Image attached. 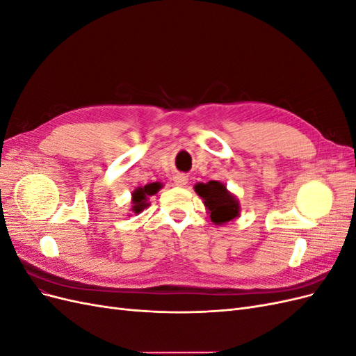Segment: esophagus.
Instances as JSON below:
<instances>
[{"label": "esophagus", "mask_w": 356, "mask_h": 356, "mask_svg": "<svg viewBox=\"0 0 356 356\" xmlns=\"http://www.w3.org/2000/svg\"><path fill=\"white\" fill-rule=\"evenodd\" d=\"M174 181H175L177 186L184 187V186L187 184V182H188V177H187L186 174H177V175L174 177Z\"/></svg>", "instance_id": "1"}]
</instances>
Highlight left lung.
Returning <instances> with one entry per match:
<instances>
[{"mask_svg": "<svg viewBox=\"0 0 356 356\" xmlns=\"http://www.w3.org/2000/svg\"><path fill=\"white\" fill-rule=\"evenodd\" d=\"M195 191L203 199L212 222L220 225L239 217L241 204L222 182L209 181L207 184L199 182L195 186Z\"/></svg>", "mask_w": 356, "mask_h": 356, "instance_id": "left-lung-1", "label": "left lung"}]
</instances>
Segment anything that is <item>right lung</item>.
I'll use <instances>...</instances> for the list:
<instances>
[{"label":"right lung","instance_id":"right-lung-1","mask_svg":"<svg viewBox=\"0 0 356 356\" xmlns=\"http://www.w3.org/2000/svg\"><path fill=\"white\" fill-rule=\"evenodd\" d=\"M160 188H161L160 182H152V184H147V186H144V187H138V188L132 193V203H134L132 211H134L135 213L143 212V211L148 207V203H147L148 196L156 195V193H157Z\"/></svg>","mask_w":356,"mask_h":356}]
</instances>
